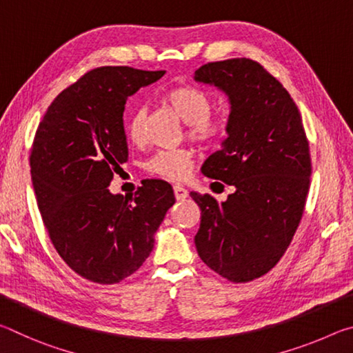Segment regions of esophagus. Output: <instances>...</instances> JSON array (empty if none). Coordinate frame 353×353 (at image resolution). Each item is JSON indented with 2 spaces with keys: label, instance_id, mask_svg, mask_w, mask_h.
<instances>
[{
  "label": "esophagus",
  "instance_id": "1",
  "mask_svg": "<svg viewBox=\"0 0 353 353\" xmlns=\"http://www.w3.org/2000/svg\"><path fill=\"white\" fill-rule=\"evenodd\" d=\"M174 196L177 201H183L188 198V191L183 187H181V185H174Z\"/></svg>",
  "mask_w": 353,
  "mask_h": 353
}]
</instances>
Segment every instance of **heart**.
<instances>
[{
	"mask_svg": "<svg viewBox=\"0 0 353 353\" xmlns=\"http://www.w3.org/2000/svg\"><path fill=\"white\" fill-rule=\"evenodd\" d=\"M165 101L188 124L191 139L210 143L225 134L227 123L223 118L210 117L212 98L194 87H177L166 93ZM146 107L135 109L126 119V134L134 143L145 139ZM148 171L171 181H182L191 170V152L188 149H162L146 163Z\"/></svg>",
	"mask_w": 353,
	"mask_h": 353,
	"instance_id": "b5f03b06",
	"label": "heart"
}]
</instances>
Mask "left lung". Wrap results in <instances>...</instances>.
<instances>
[{
	"label": "left lung",
	"instance_id": "obj_1",
	"mask_svg": "<svg viewBox=\"0 0 353 353\" xmlns=\"http://www.w3.org/2000/svg\"><path fill=\"white\" fill-rule=\"evenodd\" d=\"M194 81L229 98L227 139L202 174L234 185L224 202L191 193L201 208V260L235 283L261 277L282 259L302 218L312 176L301 112L276 77L250 59L212 62Z\"/></svg>",
	"mask_w": 353,
	"mask_h": 353
}]
</instances>
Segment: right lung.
Wrapping results in <instances>:
<instances>
[{
    "label": "right lung",
    "mask_w": 353,
    "mask_h": 353,
    "mask_svg": "<svg viewBox=\"0 0 353 353\" xmlns=\"http://www.w3.org/2000/svg\"><path fill=\"white\" fill-rule=\"evenodd\" d=\"M163 70L101 67L48 107L31 152V177L45 227L62 260L81 277L113 285L139 270L174 205L165 181H146L135 196L107 188L128 160L123 113L129 97Z\"/></svg>",
    "instance_id": "1"
}]
</instances>
